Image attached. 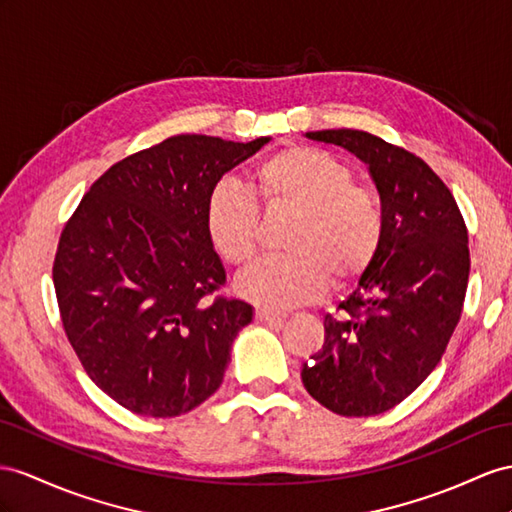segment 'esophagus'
<instances>
[{
  "label": "esophagus",
  "mask_w": 512,
  "mask_h": 512,
  "mask_svg": "<svg viewBox=\"0 0 512 512\" xmlns=\"http://www.w3.org/2000/svg\"><path fill=\"white\" fill-rule=\"evenodd\" d=\"M255 318L259 320V322H270V324H281L283 322V313H279V311H272V309H266V307H259L257 311H255Z\"/></svg>",
  "instance_id": "esophagus-1"
}]
</instances>
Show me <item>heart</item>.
Wrapping results in <instances>:
<instances>
[{"mask_svg":"<svg viewBox=\"0 0 512 512\" xmlns=\"http://www.w3.org/2000/svg\"><path fill=\"white\" fill-rule=\"evenodd\" d=\"M352 170L316 147H287L255 168V186L268 209L296 220L287 233L290 255L261 259L235 283L257 305L285 309L311 303L335 285L357 281L383 242L378 196L352 181ZM207 240L222 261L244 266L259 238V207L238 183L220 181L205 203Z\"/></svg>","mask_w":512,"mask_h":512,"instance_id":"obj_1","label":"heart"}]
</instances>
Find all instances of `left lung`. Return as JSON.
Masks as SVG:
<instances>
[{"instance_id": "obj_1", "label": "left lung", "mask_w": 512, "mask_h": 512, "mask_svg": "<svg viewBox=\"0 0 512 512\" xmlns=\"http://www.w3.org/2000/svg\"><path fill=\"white\" fill-rule=\"evenodd\" d=\"M305 136L357 155L381 196V248L339 303L342 316H324V346L300 370L326 409L370 417L411 396L441 361L467 292V229L448 186L417 155L359 129Z\"/></svg>"}]
</instances>
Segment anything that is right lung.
Segmentation results:
<instances>
[{"instance_id":"right-lung-1","label":"right lung","mask_w":512,"mask_h":512,"mask_svg":"<svg viewBox=\"0 0 512 512\" xmlns=\"http://www.w3.org/2000/svg\"><path fill=\"white\" fill-rule=\"evenodd\" d=\"M270 136H173L114 164L75 209L54 285L64 331L93 383L131 413L175 417L222 385L253 307L212 298L227 272L205 203Z\"/></svg>"}]
</instances>
